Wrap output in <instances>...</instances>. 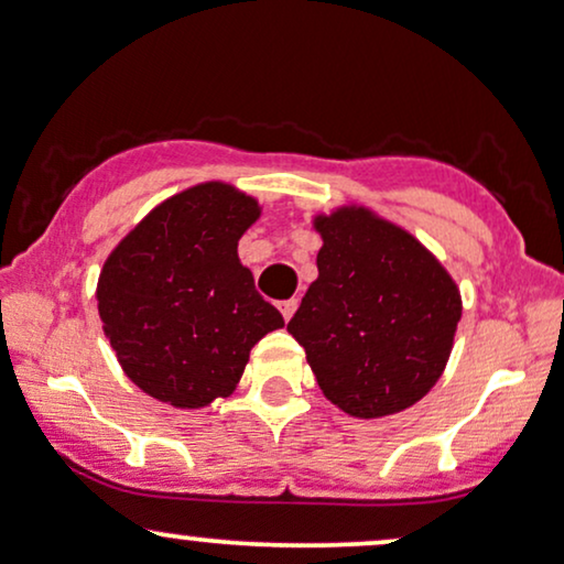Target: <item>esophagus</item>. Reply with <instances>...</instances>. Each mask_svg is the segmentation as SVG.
Wrapping results in <instances>:
<instances>
[{"label":"esophagus","mask_w":564,"mask_h":564,"mask_svg":"<svg viewBox=\"0 0 564 564\" xmlns=\"http://www.w3.org/2000/svg\"><path fill=\"white\" fill-rule=\"evenodd\" d=\"M280 311H282L284 322H290V318H293V314L297 311V301H295V297H290V301H282V303H280Z\"/></svg>","instance_id":"obj_1"}]
</instances>
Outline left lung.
I'll list each match as a JSON object with an SVG mask.
<instances>
[{
    "label": "left lung",
    "instance_id": "8db88e82",
    "mask_svg": "<svg viewBox=\"0 0 564 564\" xmlns=\"http://www.w3.org/2000/svg\"><path fill=\"white\" fill-rule=\"evenodd\" d=\"M318 280L288 332L326 400L356 419L419 402L447 364L463 305L452 276L405 229L358 206L316 217Z\"/></svg>",
    "mask_w": 564,
    "mask_h": 564
}]
</instances>
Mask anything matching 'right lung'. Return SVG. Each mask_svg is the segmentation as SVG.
Here are the masks:
<instances>
[{"mask_svg":"<svg viewBox=\"0 0 564 564\" xmlns=\"http://www.w3.org/2000/svg\"><path fill=\"white\" fill-rule=\"evenodd\" d=\"M259 214L232 185H196L156 206L104 263V335L145 394L175 408L227 398L250 347L284 326L238 259Z\"/></svg>","mask_w":564,"mask_h":564,"instance_id":"1","label":"right lung"}]
</instances>
